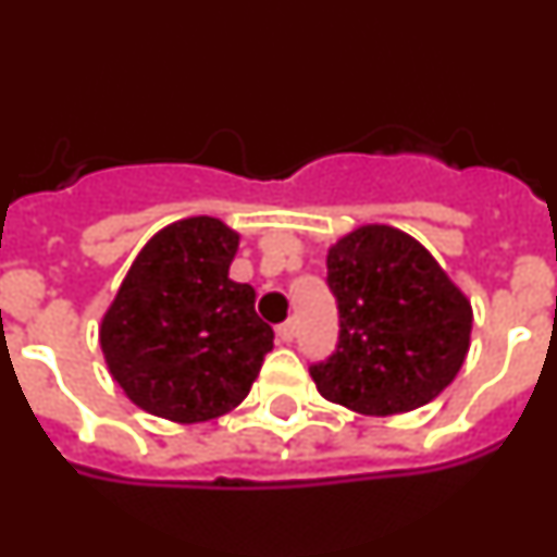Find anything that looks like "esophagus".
<instances>
[{
	"mask_svg": "<svg viewBox=\"0 0 557 557\" xmlns=\"http://www.w3.org/2000/svg\"><path fill=\"white\" fill-rule=\"evenodd\" d=\"M295 329H298V321H295V318H289V321H284L282 326L275 329V334H278V339H282V343H293Z\"/></svg>",
	"mask_w": 557,
	"mask_h": 557,
	"instance_id": "esophagus-1",
	"label": "esophagus"
}]
</instances>
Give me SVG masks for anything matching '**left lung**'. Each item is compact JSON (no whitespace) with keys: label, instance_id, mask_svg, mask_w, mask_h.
Masks as SVG:
<instances>
[{"label":"left lung","instance_id":"1","mask_svg":"<svg viewBox=\"0 0 557 557\" xmlns=\"http://www.w3.org/2000/svg\"><path fill=\"white\" fill-rule=\"evenodd\" d=\"M337 346L312 362L323 398L366 416L426 405L460 371L471 304L405 231L362 225L326 256Z\"/></svg>","mask_w":557,"mask_h":557}]
</instances>
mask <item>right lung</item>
Returning <instances> with one entry per match:
<instances>
[{"label": "right lung", "instance_id": "add662e5", "mask_svg": "<svg viewBox=\"0 0 557 557\" xmlns=\"http://www.w3.org/2000/svg\"><path fill=\"white\" fill-rule=\"evenodd\" d=\"M239 236L189 218L152 236L102 318L100 346L133 405L195 424L248 396L273 329L250 284L228 278Z\"/></svg>", "mask_w": 557, "mask_h": 557}]
</instances>
